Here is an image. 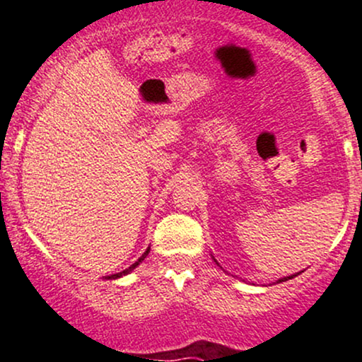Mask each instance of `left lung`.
Returning a JSON list of instances; mask_svg holds the SVG:
<instances>
[{"label": "left lung", "instance_id": "1", "mask_svg": "<svg viewBox=\"0 0 362 362\" xmlns=\"http://www.w3.org/2000/svg\"><path fill=\"white\" fill-rule=\"evenodd\" d=\"M287 279H292V275H291V277H287ZM287 279H286V280H287ZM282 282H284V280H282Z\"/></svg>", "mask_w": 362, "mask_h": 362}]
</instances>
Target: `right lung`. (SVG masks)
Segmentation results:
<instances>
[{"mask_svg": "<svg viewBox=\"0 0 362 362\" xmlns=\"http://www.w3.org/2000/svg\"><path fill=\"white\" fill-rule=\"evenodd\" d=\"M147 255H148V250H147V251H145V253H144V255H141V257H140V258H138V259H136V262H135V263H133V265H132V267H128V269H127V270L119 272V274H115V275H109V277H105V279H117V277H121V275H127V274H129V272H132L133 269H135V267H136V265H140V263H141V262H144V259H145V257H147Z\"/></svg>", "mask_w": 362, "mask_h": 362, "instance_id": "obj_1", "label": "right lung"}]
</instances>
